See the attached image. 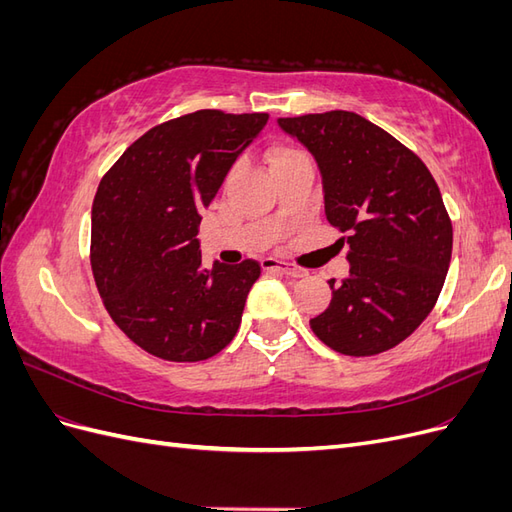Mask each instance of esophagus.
Returning <instances> with one entry per match:
<instances>
[{
    "instance_id": "obj_1",
    "label": "esophagus",
    "mask_w": 512,
    "mask_h": 512,
    "mask_svg": "<svg viewBox=\"0 0 512 512\" xmlns=\"http://www.w3.org/2000/svg\"><path fill=\"white\" fill-rule=\"evenodd\" d=\"M262 269H265V271H280L286 277H305L307 275L305 269L294 267V265H290V262L275 260V258H265V260H262Z\"/></svg>"
}]
</instances>
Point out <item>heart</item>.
Listing matches in <instances>:
<instances>
[{"mask_svg":"<svg viewBox=\"0 0 512 512\" xmlns=\"http://www.w3.org/2000/svg\"><path fill=\"white\" fill-rule=\"evenodd\" d=\"M297 153H301V151L290 147V145H277V147H273V149L269 151V162L275 164V162L286 160V158H290V156H297Z\"/></svg>","mask_w":512,"mask_h":512,"instance_id":"1","label":"heart"}]
</instances>
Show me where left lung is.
I'll return each mask as SVG.
<instances>
[{"mask_svg": "<svg viewBox=\"0 0 512 512\" xmlns=\"http://www.w3.org/2000/svg\"><path fill=\"white\" fill-rule=\"evenodd\" d=\"M314 153L324 211L350 245V277L329 280L331 305L309 320L339 354L374 356L410 337L436 305L453 224L436 179L395 136L350 111L282 117Z\"/></svg>", "mask_w": 512, "mask_h": 512, "instance_id": "1", "label": "left lung"}]
</instances>
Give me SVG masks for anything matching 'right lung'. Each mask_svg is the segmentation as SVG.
Listing matches in <instances>:
<instances>
[{
	"label": "right lung",
	"mask_w": 512,
	"mask_h": 512,
	"mask_svg": "<svg viewBox=\"0 0 512 512\" xmlns=\"http://www.w3.org/2000/svg\"><path fill=\"white\" fill-rule=\"evenodd\" d=\"M267 113L205 108L160 123L102 177L91 207V271L117 327L164 361L196 363L237 335L260 277L247 258L200 267V213L265 128Z\"/></svg>",
	"instance_id": "obj_1"
}]
</instances>
